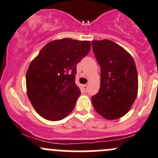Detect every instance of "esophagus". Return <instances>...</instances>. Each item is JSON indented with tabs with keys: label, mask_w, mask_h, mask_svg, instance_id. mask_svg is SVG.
Returning <instances> with one entry per match:
<instances>
[{
	"label": "esophagus",
	"mask_w": 158,
	"mask_h": 158,
	"mask_svg": "<svg viewBox=\"0 0 158 158\" xmlns=\"http://www.w3.org/2000/svg\"><path fill=\"white\" fill-rule=\"evenodd\" d=\"M82 88H83L84 91L86 92V90H87V85H82Z\"/></svg>",
	"instance_id": "esophagus-1"
}]
</instances>
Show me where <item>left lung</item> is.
Segmentation results:
<instances>
[{"label":"left lung","instance_id":"1","mask_svg":"<svg viewBox=\"0 0 158 158\" xmlns=\"http://www.w3.org/2000/svg\"><path fill=\"white\" fill-rule=\"evenodd\" d=\"M93 52L101 68L100 88L92 96L95 110L112 120L129 112L138 91L135 62L118 44L103 39L92 42Z\"/></svg>","mask_w":158,"mask_h":158}]
</instances>
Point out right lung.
Returning a JSON list of instances; mask_svg holds the SVG:
<instances>
[{
  "label": "right lung",
  "mask_w": 158,
  "mask_h": 158,
  "mask_svg": "<svg viewBox=\"0 0 158 158\" xmlns=\"http://www.w3.org/2000/svg\"><path fill=\"white\" fill-rule=\"evenodd\" d=\"M90 46L89 41H52L31 62L26 73L27 95L41 116L57 121L73 111L81 94L75 83L76 65Z\"/></svg>",
  "instance_id": "obj_1"
}]
</instances>
